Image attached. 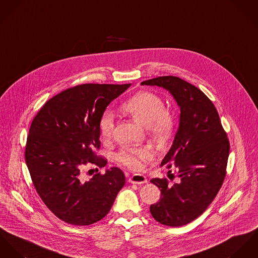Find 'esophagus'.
Here are the masks:
<instances>
[{"mask_svg": "<svg viewBox=\"0 0 258 258\" xmlns=\"http://www.w3.org/2000/svg\"><path fill=\"white\" fill-rule=\"evenodd\" d=\"M130 182L132 184H138V185H141V184H144L147 182V179L146 177L143 175V174H140V173H136L134 174L131 178H130Z\"/></svg>", "mask_w": 258, "mask_h": 258, "instance_id": "34e87169", "label": "esophagus"}]
</instances>
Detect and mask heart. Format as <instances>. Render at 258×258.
Masks as SVG:
<instances>
[{
	"label": "heart",
	"mask_w": 258,
	"mask_h": 258,
	"mask_svg": "<svg viewBox=\"0 0 258 258\" xmlns=\"http://www.w3.org/2000/svg\"><path fill=\"white\" fill-rule=\"evenodd\" d=\"M122 109L156 139H166L174 128V116L165 110L162 99L151 92L138 93L122 105ZM114 127L115 115L112 112L106 111L100 119L101 137L111 138ZM117 159L133 170H142L147 162L154 159V152L149 147H132L120 151Z\"/></svg>",
	"instance_id": "b5f03b06"
}]
</instances>
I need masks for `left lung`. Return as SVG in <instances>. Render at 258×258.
I'll return each instance as SVG.
<instances>
[{"label": "left lung", "mask_w": 258, "mask_h": 258, "mask_svg": "<svg viewBox=\"0 0 258 258\" xmlns=\"http://www.w3.org/2000/svg\"><path fill=\"white\" fill-rule=\"evenodd\" d=\"M142 85L167 90L180 109L179 126L160 166L175 168L180 181L153 178L161 198L150 206L152 217L169 227L187 225L215 199L226 176L229 143L212 101L197 87L175 76L146 80Z\"/></svg>", "instance_id": "left-lung-1"}]
</instances>
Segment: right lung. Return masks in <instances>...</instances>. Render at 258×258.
<instances>
[{"label":"right lung","mask_w":258,"mask_h":258,"mask_svg":"<svg viewBox=\"0 0 258 258\" xmlns=\"http://www.w3.org/2000/svg\"><path fill=\"white\" fill-rule=\"evenodd\" d=\"M132 84H83L59 93L40 109L29 128L26 162L36 192L65 223L88 226L111 210L125 183L117 167L86 180L88 163L104 167L97 157L100 119L112 101Z\"/></svg>","instance_id":"add662e5"}]
</instances>
